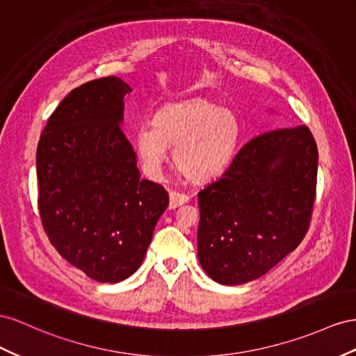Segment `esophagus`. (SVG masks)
Instances as JSON below:
<instances>
[{"label": "esophagus", "mask_w": 356, "mask_h": 356, "mask_svg": "<svg viewBox=\"0 0 356 356\" xmlns=\"http://www.w3.org/2000/svg\"><path fill=\"white\" fill-rule=\"evenodd\" d=\"M190 196L182 193V191H177V190H170L169 191V208L175 209L179 205H184L186 202H188Z\"/></svg>", "instance_id": "34e87169"}]
</instances>
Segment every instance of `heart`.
I'll use <instances>...</instances> for the list:
<instances>
[{"label":"heart","mask_w":356,"mask_h":356,"mask_svg":"<svg viewBox=\"0 0 356 356\" xmlns=\"http://www.w3.org/2000/svg\"><path fill=\"white\" fill-rule=\"evenodd\" d=\"M239 136L232 111L218 108L205 97L172 102L160 108L154 124H143L134 136V147L147 174L157 177L175 145L174 161L191 181H208L226 169Z\"/></svg>","instance_id":"1"}]
</instances>
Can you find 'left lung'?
<instances>
[{"instance_id":"8db88e82","label":"left lung","mask_w":356,"mask_h":356,"mask_svg":"<svg viewBox=\"0 0 356 356\" xmlns=\"http://www.w3.org/2000/svg\"><path fill=\"white\" fill-rule=\"evenodd\" d=\"M318 145L307 126L248 140L218 179L197 193V256L222 284L271 270L309 230L318 184Z\"/></svg>"}]
</instances>
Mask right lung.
Returning <instances> with one entry per match:
<instances>
[{
	"instance_id": "1",
	"label": "right lung",
	"mask_w": 356,
	"mask_h": 356,
	"mask_svg": "<svg viewBox=\"0 0 356 356\" xmlns=\"http://www.w3.org/2000/svg\"><path fill=\"white\" fill-rule=\"evenodd\" d=\"M130 86L117 76L74 88L37 147L38 213L51 244L92 280L118 283L140 266L165 187L142 179L121 121Z\"/></svg>"
}]
</instances>
